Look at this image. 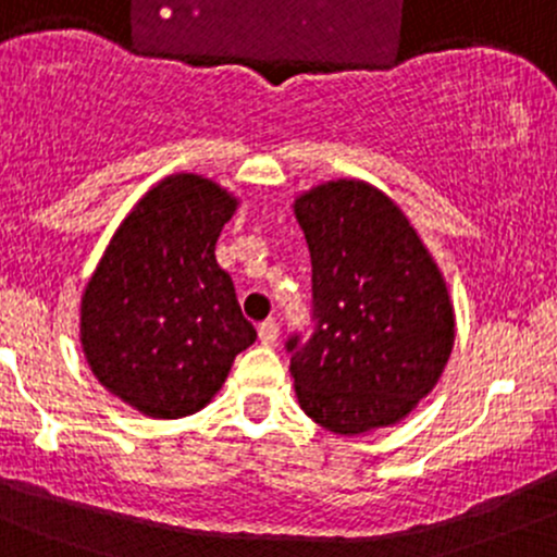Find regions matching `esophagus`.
<instances>
[{
    "label": "esophagus",
    "instance_id": "obj_1",
    "mask_svg": "<svg viewBox=\"0 0 557 557\" xmlns=\"http://www.w3.org/2000/svg\"><path fill=\"white\" fill-rule=\"evenodd\" d=\"M257 335H260V343L262 346H276L278 341V324L276 321H262L260 330H257Z\"/></svg>",
    "mask_w": 557,
    "mask_h": 557
}]
</instances>
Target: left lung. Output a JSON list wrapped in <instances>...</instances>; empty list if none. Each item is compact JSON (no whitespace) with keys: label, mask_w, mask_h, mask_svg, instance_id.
<instances>
[{"label":"left lung","mask_w":557,"mask_h":557,"mask_svg":"<svg viewBox=\"0 0 557 557\" xmlns=\"http://www.w3.org/2000/svg\"><path fill=\"white\" fill-rule=\"evenodd\" d=\"M313 268V335L289 337L308 418L335 434L394 426L437 386L456 337L443 271L397 203L362 180L297 195Z\"/></svg>","instance_id":"1"}]
</instances>
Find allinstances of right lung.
<instances>
[{"label":"right lung","mask_w":557,"mask_h":557,"mask_svg":"<svg viewBox=\"0 0 557 557\" xmlns=\"http://www.w3.org/2000/svg\"><path fill=\"white\" fill-rule=\"evenodd\" d=\"M240 200L200 174L160 180L128 211L79 302V343L101 386L150 418L214 399L255 343L216 238Z\"/></svg>","instance_id":"right-lung-1"}]
</instances>
